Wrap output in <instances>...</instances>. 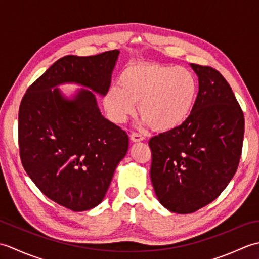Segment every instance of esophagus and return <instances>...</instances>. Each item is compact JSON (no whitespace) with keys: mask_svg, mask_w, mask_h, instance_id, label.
Listing matches in <instances>:
<instances>
[{"mask_svg":"<svg viewBox=\"0 0 259 259\" xmlns=\"http://www.w3.org/2000/svg\"><path fill=\"white\" fill-rule=\"evenodd\" d=\"M130 139L133 142H139V141L145 140V137L138 133H133L130 135Z\"/></svg>","mask_w":259,"mask_h":259,"instance_id":"1","label":"esophagus"}]
</instances>
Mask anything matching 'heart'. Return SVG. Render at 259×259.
<instances>
[{"label":"heart","mask_w":259,"mask_h":259,"mask_svg":"<svg viewBox=\"0 0 259 259\" xmlns=\"http://www.w3.org/2000/svg\"><path fill=\"white\" fill-rule=\"evenodd\" d=\"M119 85L109 87L103 107L114 123H123L139 103L142 124L156 131L178 128L194 109L198 81L189 69L161 63H136L119 76Z\"/></svg>","instance_id":"b5f03b06"}]
</instances>
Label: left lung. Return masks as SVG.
I'll return each mask as SVG.
<instances>
[{"instance_id":"8db88e82","label":"left lung","mask_w":259,"mask_h":259,"mask_svg":"<svg viewBox=\"0 0 259 259\" xmlns=\"http://www.w3.org/2000/svg\"><path fill=\"white\" fill-rule=\"evenodd\" d=\"M199 91L186 122L149 140L150 178L159 202L191 213L213 201L238 168L245 119L232 88L217 70L190 63Z\"/></svg>"}]
</instances>
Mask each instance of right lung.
<instances>
[{
	"instance_id": "right-lung-1",
	"label": "right lung",
	"mask_w": 259,
	"mask_h": 259,
	"mask_svg": "<svg viewBox=\"0 0 259 259\" xmlns=\"http://www.w3.org/2000/svg\"><path fill=\"white\" fill-rule=\"evenodd\" d=\"M119 50L97 56H67L29 87L19 109V148L23 168L48 198L73 211L100 203L114 170L124 158L129 138L103 117L95 93L111 83ZM78 83L72 99L56 87Z\"/></svg>"
}]
</instances>
